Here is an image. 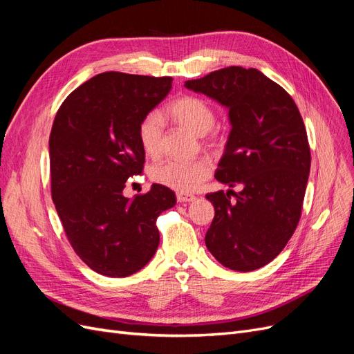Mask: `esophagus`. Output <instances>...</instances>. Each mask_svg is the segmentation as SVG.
<instances>
[{
  "label": "esophagus",
  "mask_w": 354,
  "mask_h": 354,
  "mask_svg": "<svg viewBox=\"0 0 354 354\" xmlns=\"http://www.w3.org/2000/svg\"><path fill=\"white\" fill-rule=\"evenodd\" d=\"M177 201L181 203H186V202H194L196 201V196L194 195H185V194H178L177 195Z\"/></svg>",
  "instance_id": "34e87169"
}]
</instances>
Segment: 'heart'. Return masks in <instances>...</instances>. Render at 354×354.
Wrapping results in <instances>:
<instances>
[{"label": "heart", "instance_id": "1", "mask_svg": "<svg viewBox=\"0 0 354 354\" xmlns=\"http://www.w3.org/2000/svg\"><path fill=\"white\" fill-rule=\"evenodd\" d=\"M168 113L173 120L183 125L195 136H205L216 124V113L207 102L198 97H181L168 106ZM138 142L146 155H158L162 146V120L159 113H147L138 124ZM211 173V165L205 159L181 160L168 159L156 164L151 169V177L158 185L173 189L180 194L196 190Z\"/></svg>", "mask_w": 354, "mask_h": 354}]
</instances>
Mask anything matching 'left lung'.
Instances as JSON below:
<instances>
[{
  "mask_svg": "<svg viewBox=\"0 0 354 354\" xmlns=\"http://www.w3.org/2000/svg\"><path fill=\"white\" fill-rule=\"evenodd\" d=\"M185 87L229 111L232 130L216 178L242 186L207 195L216 209L207 248L230 270L260 269L285 248L301 216L310 173L303 118L281 85L252 68H224Z\"/></svg>",
  "mask_w": 354,
  "mask_h": 354,
  "instance_id": "obj_1",
  "label": "left lung"
}]
</instances>
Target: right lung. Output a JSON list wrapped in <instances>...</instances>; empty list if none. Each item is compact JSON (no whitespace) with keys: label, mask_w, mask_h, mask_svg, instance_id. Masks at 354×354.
I'll use <instances>...</instances> for the list:
<instances>
[{"label":"right lung","mask_w":354,"mask_h":354,"mask_svg":"<svg viewBox=\"0 0 354 354\" xmlns=\"http://www.w3.org/2000/svg\"><path fill=\"white\" fill-rule=\"evenodd\" d=\"M171 87L169 77L104 72L73 90L53 122V202L72 248L99 274L143 269L159 245L156 218L176 205L174 192L162 185L133 201L122 194L145 164L138 124Z\"/></svg>","instance_id":"add662e5"}]
</instances>
